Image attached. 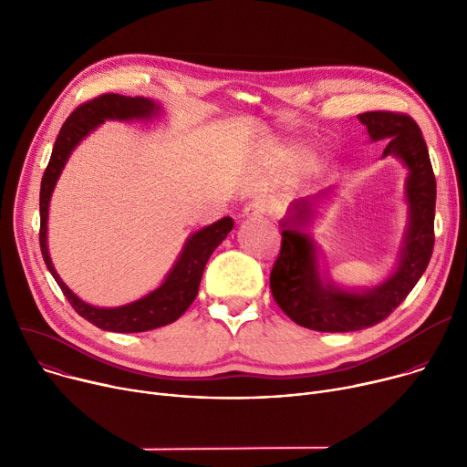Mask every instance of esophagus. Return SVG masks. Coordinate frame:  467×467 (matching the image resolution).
Instances as JSON below:
<instances>
[{
    "label": "esophagus",
    "mask_w": 467,
    "mask_h": 467,
    "mask_svg": "<svg viewBox=\"0 0 467 467\" xmlns=\"http://www.w3.org/2000/svg\"><path fill=\"white\" fill-rule=\"evenodd\" d=\"M271 211V203L269 200H264V198H254L253 202H248L243 209V214L246 219H256V217H262V214L269 213Z\"/></svg>",
    "instance_id": "1"
}]
</instances>
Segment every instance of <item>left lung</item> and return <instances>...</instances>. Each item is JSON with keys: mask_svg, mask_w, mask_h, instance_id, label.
I'll return each instance as SVG.
<instances>
[{"mask_svg": "<svg viewBox=\"0 0 467 467\" xmlns=\"http://www.w3.org/2000/svg\"><path fill=\"white\" fill-rule=\"evenodd\" d=\"M367 125L372 140H387L383 157L394 155L410 168L408 203L410 228L399 269L381 285L368 292H344L333 284H321L314 244L285 223L280 253L273 264L269 285L276 305L297 326L321 333H348L372 327L397 308L428 267L434 250L436 175L426 141L415 119L402 112L376 110L357 116ZM312 200H297L288 221L305 224Z\"/></svg>", "mask_w": 467, "mask_h": 467, "instance_id": "left-lung-1", "label": "left lung"}]
</instances>
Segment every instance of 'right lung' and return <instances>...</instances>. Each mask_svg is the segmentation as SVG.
<instances>
[{
	"label": "right lung",
	"mask_w": 467,
	"mask_h": 467,
	"mask_svg": "<svg viewBox=\"0 0 467 467\" xmlns=\"http://www.w3.org/2000/svg\"><path fill=\"white\" fill-rule=\"evenodd\" d=\"M153 114H157V104L151 102L150 99H141V97L104 93L91 100H86L63 123L54 143L50 162L43 173L41 198H39V205H41L39 243H41V253H43L45 264L52 273V276L56 278L63 296L68 299L70 306H73L84 319H88L89 324L104 331L141 333V331H151V329L173 324V321L182 316L196 299L198 285L209 256L234 228V221L230 217H224L219 223L196 232L187 241L182 256H179L177 264L173 265V269L170 271L161 288H157L143 299L125 306H118V308L91 306L82 299H78L59 278V275L52 265L48 248H47V219H48V202H50L52 191L56 187L57 177L70 151H73L77 148V143L84 136H88L97 125H100L104 119H132V118L138 119V118H151Z\"/></svg>",
	"instance_id": "obj_1"
}]
</instances>
